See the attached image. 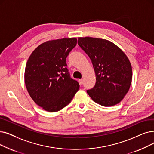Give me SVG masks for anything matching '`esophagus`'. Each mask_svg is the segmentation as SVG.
<instances>
[{"label": "esophagus", "mask_w": 154, "mask_h": 154, "mask_svg": "<svg viewBox=\"0 0 154 154\" xmlns=\"http://www.w3.org/2000/svg\"><path fill=\"white\" fill-rule=\"evenodd\" d=\"M79 82L80 85H82V84H83V83H84L83 79H79Z\"/></svg>", "instance_id": "34e87169"}]
</instances>
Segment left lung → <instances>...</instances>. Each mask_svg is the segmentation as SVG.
Here are the masks:
<instances>
[{"label": "left lung", "mask_w": 154, "mask_h": 154, "mask_svg": "<svg viewBox=\"0 0 154 154\" xmlns=\"http://www.w3.org/2000/svg\"><path fill=\"white\" fill-rule=\"evenodd\" d=\"M78 45L86 53L96 77L95 86L87 91L96 103L106 107L119 103L132 81L131 65L123 51L108 40L79 37Z\"/></svg>", "instance_id": "1"}]
</instances>
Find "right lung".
I'll use <instances>...</instances> for the list:
<instances>
[{
    "mask_svg": "<svg viewBox=\"0 0 154 154\" xmlns=\"http://www.w3.org/2000/svg\"><path fill=\"white\" fill-rule=\"evenodd\" d=\"M77 44V38L50 40L32 52L26 63L24 82L30 97L48 112L67 106L79 89L70 77L66 58Z\"/></svg>",
    "mask_w": 154,
    "mask_h": 154,
    "instance_id": "right-lung-1",
    "label": "right lung"
}]
</instances>
